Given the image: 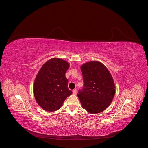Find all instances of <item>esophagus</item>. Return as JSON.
<instances>
[{"mask_svg":"<svg viewBox=\"0 0 148 148\" xmlns=\"http://www.w3.org/2000/svg\"><path fill=\"white\" fill-rule=\"evenodd\" d=\"M73 94H74V95H75V94H77V90H76V89L74 90L73 91Z\"/></svg>","mask_w":148,"mask_h":148,"instance_id":"1","label":"esophagus"}]
</instances>
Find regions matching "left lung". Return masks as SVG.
I'll return each instance as SVG.
<instances>
[{
  "label": "left lung",
  "instance_id": "8db88e82",
  "mask_svg": "<svg viewBox=\"0 0 148 148\" xmlns=\"http://www.w3.org/2000/svg\"><path fill=\"white\" fill-rule=\"evenodd\" d=\"M84 86L77 94L82 107L90 114L102 112L112 102L115 94L113 78L102 62L91 61L81 66Z\"/></svg>",
  "mask_w": 148,
  "mask_h": 148
}]
</instances>
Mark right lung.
Wrapping results in <instances>:
<instances>
[{
	"label": "right lung",
	"mask_w": 148,
	"mask_h": 148,
	"mask_svg": "<svg viewBox=\"0 0 148 148\" xmlns=\"http://www.w3.org/2000/svg\"><path fill=\"white\" fill-rule=\"evenodd\" d=\"M69 67L67 61L53 58L38 71L33 84V93L37 103L44 110H58L72 94V91L68 88V79L66 77Z\"/></svg>",
	"instance_id": "1"
}]
</instances>
